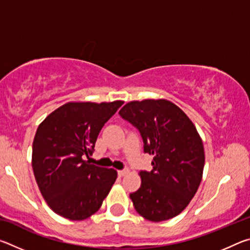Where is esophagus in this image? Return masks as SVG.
<instances>
[{"label": "esophagus", "instance_id": "esophagus-1", "mask_svg": "<svg viewBox=\"0 0 250 250\" xmlns=\"http://www.w3.org/2000/svg\"><path fill=\"white\" fill-rule=\"evenodd\" d=\"M128 170H120V171H118V175H119L120 177H122V176H125V174H128Z\"/></svg>", "mask_w": 250, "mask_h": 250}]
</instances>
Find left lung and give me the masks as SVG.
<instances>
[{"instance_id":"1","label":"left lung","mask_w":250,"mask_h":250,"mask_svg":"<svg viewBox=\"0 0 250 250\" xmlns=\"http://www.w3.org/2000/svg\"><path fill=\"white\" fill-rule=\"evenodd\" d=\"M140 131L145 152L153 155L151 172L141 171V186L130 198L150 222L175 217L189 204L201 184L205 153L191 119L167 99L130 101L119 111Z\"/></svg>"}]
</instances>
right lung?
<instances>
[{
    "instance_id": "obj_1",
    "label": "right lung",
    "mask_w": 250,
    "mask_h": 250,
    "mask_svg": "<svg viewBox=\"0 0 250 250\" xmlns=\"http://www.w3.org/2000/svg\"><path fill=\"white\" fill-rule=\"evenodd\" d=\"M124 101L67 103L45 118L33 141L32 167L44 200L70 221L94 215L117 180V171L89 158L100 130Z\"/></svg>"
}]
</instances>
